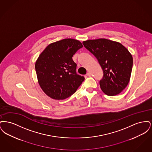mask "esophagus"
Returning a JSON list of instances; mask_svg holds the SVG:
<instances>
[{
  "label": "esophagus",
  "instance_id": "esophagus-1",
  "mask_svg": "<svg viewBox=\"0 0 152 152\" xmlns=\"http://www.w3.org/2000/svg\"><path fill=\"white\" fill-rule=\"evenodd\" d=\"M87 76H91L92 74H91V73L88 72L87 73Z\"/></svg>",
  "mask_w": 152,
  "mask_h": 152
}]
</instances>
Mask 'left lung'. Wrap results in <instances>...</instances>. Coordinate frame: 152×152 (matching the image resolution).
I'll list each match as a JSON object with an SVG mask.
<instances>
[{
    "instance_id": "left-lung-1",
    "label": "left lung",
    "mask_w": 152,
    "mask_h": 152,
    "mask_svg": "<svg viewBox=\"0 0 152 152\" xmlns=\"http://www.w3.org/2000/svg\"><path fill=\"white\" fill-rule=\"evenodd\" d=\"M84 46L97 59L103 71L101 90L108 96L121 93L128 86L133 66V58L120 43L106 39L88 40Z\"/></svg>"
}]
</instances>
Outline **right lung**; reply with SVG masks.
Masks as SVG:
<instances>
[{"mask_svg":"<svg viewBox=\"0 0 152 152\" xmlns=\"http://www.w3.org/2000/svg\"><path fill=\"white\" fill-rule=\"evenodd\" d=\"M83 47L79 40L64 39L49 44L35 63L39 84L53 99L63 100L76 92L85 78L77 74L75 53Z\"/></svg>","mask_w":152,"mask_h":152,"instance_id":"1","label":"right lung"}]
</instances>
